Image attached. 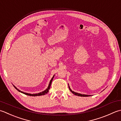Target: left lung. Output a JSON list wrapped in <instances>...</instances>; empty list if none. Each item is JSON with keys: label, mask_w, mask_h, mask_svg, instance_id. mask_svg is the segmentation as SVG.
<instances>
[{"label": "left lung", "mask_w": 121, "mask_h": 121, "mask_svg": "<svg viewBox=\"0 0 121 121\" xmlns=\"http://www.w3.org/2000/svg\"><path fill=\"white\" fill-rule=\"evenodd\" d=\"M68 87H69V90L70 91L72 92L73 94H74L75 95H78V96H80V97H88V96H91V95H83V94H81V93H77V92H74L71 89L69 86V84H68Z\"/></svg>", "instance_id": "1"}]
</instances>
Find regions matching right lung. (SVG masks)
I'll return each mask as SVG.
<instances>
[{
    "label": "right lung",
    "instance_id": "add662e5",
    "mask_svg": "<svg viewBox=\"0 0 121 121\" xmlns=\"http://www.w3.org/2000/svg\"><path fill=\"white\" fill-rule=\"evenodd\" d=\"M54 76H55V75H54L53 76V77L52 78L51 80L50 81V83H49V84H48V88H47L46 89H45V90H44L43 91H42V92H39V93H33V94H31V93H26V92H23V91H21V90H20L19 89H18L15 86H14L13 85V87H14V88H15L18 91L20 92H21V93H23V94H25V95H30V96H34V97H35V96L42 95H44L46 94V93H48V91H49V90H50V87H51L52 82V80H53V78H54Z\"/></svg>",
    "mask_w": 121,
    "mask_h": 121
}]
</instances>
